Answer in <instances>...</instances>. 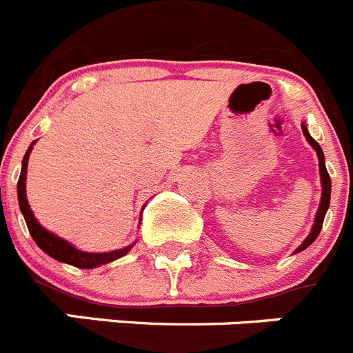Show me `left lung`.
Here are the masks:
<instances>
[{"instance_id": "left-lung-1", "label": "left lung", "mask_w": 353, "mask_h": 353, "mask_svg": "<svg viewBox=\"0 0 353 353\" xmlns=\"http://www.w3.org/2000/svg\"><path fill=\"white\" fill-rule=\"evenodd\" d=\"M303 134H305L306 141L314 146V150L317 151V157H319V169H321V181H322V199H321V207H319V212H317V217H315V225L314 228H312V233L308 236H306L305 242L301 243V245L296 249V252L303 251V249H306V247L310 245V243H314V240L317 239L319 233H321L322 230V223H324V217H325V212H327L329 209V202H331V177H329L327 174V169H325V163H324V153H322V148L319 146L317 141L314 139V137L308 134V130H306V127L303 125Z\"/></svg>"}]
</instances>
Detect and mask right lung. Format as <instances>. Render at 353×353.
Segmentation results:
<instances>
[{"label":"right lung","mask_w":353,"mask_h":353,"mask_svg":"<svg viewBox=\"0 0 353 353\" xmlns=\"http://www.w3.org/2000/svg\"><path fill=\"white\" fill-rule=\"evenodd\" d=\"M32 150V144L29 146V150L26 151L24 160H22V170L21 177H19L17 184V195H19V205H21L22 214H24L26 225H28L29 233H31L32 240L38 243V247L41 251L47 252L48 256H52L54 259L62 263H68V265L77 266V268H95V266L106 265V263L114 261V259L121 258V256L127 254L132 249V245L125 247V249H120V251L113 252H99V254H94V252H85L77 249V247L69 243L68 240L61 239L55 233L48 232L47 228H43L38 223V219L32 214L31 207H29L28 196H26V174H28V160L29 153Z\"/></svg>","instance_id":"right-lung-1"}]
</instances>
